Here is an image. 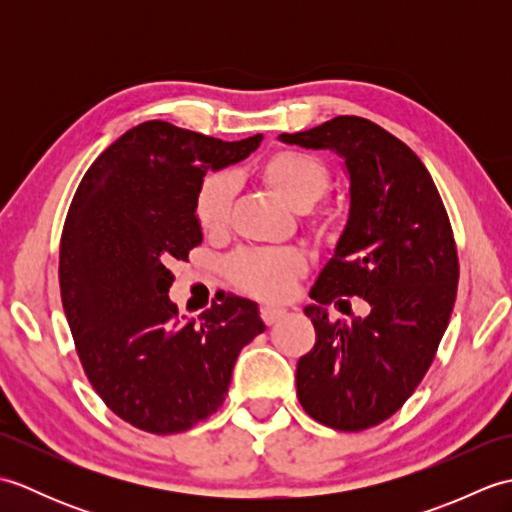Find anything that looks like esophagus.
<instances>
[{"label": "esophagus", "instance_id": "34e87169", "mask_svg": "<svg viewBox=\"0 0 512 512\" xmlns=\"http://www.w3.org/2000/svg\"><path fill=\"white\" fill-rule=\"evenodd\" d=\"M259 314H262V319L266 325H273L277 323L281 317H284L286 310L284 308H275V306H264L262 310H259Z\"/></svg>", "mask_w": 512, "mask_h": 512}]
</instances>
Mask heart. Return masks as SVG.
<instances>
[{
  "label": "heart",
  "instance_id": "1",
  "mask_svg": "<svg viewBox=\"0 0 512 512\" xmlns=\"http://www.w3.org/2000/svg\"><path fill=\"white\" fill-rule=\"evenodd\" d=\"M255 173L270 191L297 211H306L317 204L332 184L330 169L317 156L297 149H279L266 156L255 167ZM233 195V180L226 173H211L202 180L195 195V217L206 235L217 237L226 233L231 222ZM306 224L319 242L332 244L343 231L345 217L336 206H321L308 213ZM306 270L308 259L297 248L244 250L228 262V275L233 284L246 295L266 301L286 299Z\"/></svg>",
  "mask_w": 512,
  "mask_h": 512
}]
</instances>
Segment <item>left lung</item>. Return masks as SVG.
<instances>
[{
    "mask_svg": "<svg viewBox=\"0 0 512 512\" xmlns=\"http://www.w3.org/2000/svg\"><path fill=\"white\" fill-rule=\"evenodd\" d=\"M279 140L330 149L350 176V213L306 308L317 343L297 363L308 416L339 431L376 427L427 374L458 295V248L447 209L413 151L361 116H336ZM368 301L367 318L330 322V302Z\"/></svg>",
    "mask_w": 512,
    "mask_h": 512,
    "instance_id": "obj_1",
    "label": "left lung"
}]
</instances>
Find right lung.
<instances>
[{
    "mask_svg": "<svg viewBox=\"0 0 512 512\" xmlns=\"http://www.w3.org/2000/svg\"><path fill=\"white\" fill-rule=\"evenodd\" d=\"M259 143L147 121L107 147L74 193L59 250L63 310L94 391L136 429L167 436L209 418L242 347L266 330L250 299L213 301L200 323L169 299L171 266L202 244L195 195L206 171Z\"/></svg>",
    "mask_w": 512,
    "mask_h": 512,
    "instance_id": "obj_1",
    "label": "right lung"
}]
</instances>
